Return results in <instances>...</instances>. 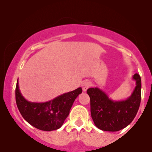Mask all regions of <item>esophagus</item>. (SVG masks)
<instances>
[{
  "label": "esophagus",
  "mask_w": 152,
  "mask_h": 152,
  "mask_svg": "<svg viewBox=\"0 0 152 152\" xmlns=\"http://www.w3.org/2000/svg\"><path fill=\"white\" fill-rule=\"evenodd\" d=\"M91 86V83L88 81H83L81 83L82 89L83 91H86V90Z\"/></svg>",
  "instance_id": "obj_1"
}]
</instances>
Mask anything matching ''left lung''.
I'll return each mask as SVG.
<instances>
[{"label": "left lung", "instance_id": "1", "mask_svg": "<svg viewBox=\"0 0 152 152\" xmlns=\"http://www.w3.org/2000/svg\"><path fill=\"white\" fill-rule=\"evenodd\" d=\"M136 86L126 100L113 101L99 88H89L91 114L97 128L107 132H118L132 123L137 115L142 99V81L138 74L133 76Z\"/></svg>", "mask_w": 152, "mask_h": 152}]
</instances>
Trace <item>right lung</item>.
Here are the masks:
<instances>
[{"mask_svg":"<svg viewBox=\"0 0 152 152\" xmlns=\"http://www.w3.org/2000/svg\"><path fill=\"white\" fill-rule=\"evenodd\" d=\"M82 88L58 96L53 100L44 103L28 102L20 94L17 81L15 102L24 119L38 129L50 132L60 128L69 116L76 97L81 94Z\"/></svg>","mask_w":152,"mask_h":152,"instance_id":"1","label":"right lung"}]
</instances>
